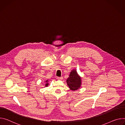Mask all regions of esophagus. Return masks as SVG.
Listing matches in <instances>:
<instances>
[{"mask_svg":"<svg viewBox=\"0 0 125 125\" xmlns=\"http://www.w3.org/2000/svg\"><path fill=\"white\" fill-rule=\"evenodd\" d=\"M56 78L57 79H58V80H62L63 79V77H56Z\"/></svg>","mask_w":125,"mask_h":125,"instance_id":"obj_1","label":"esophagus"}]
</instances>
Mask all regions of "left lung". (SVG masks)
<instances>
[{
    "label": "left lung",
    "mask_w": 125,
    "mask_h": 125,
    "mask_svg": "<svg viewBox=\"0 0 125 125\" xmlns=\"http://www.w3.org/2000/svg\"><path fill=\"white\" fill-rule=\"evenodd\" d=\"M67 83L69 88L73 91L77 90L80 87L81 78L78 76L76 70H73L71 71L69 77L67 79Z\"/></svg>",
    "instance_id": "left-lung-1"
}]
</instances>
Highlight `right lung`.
I'll return each mask as SVG.
<instances>
[{
    "mask_svg": "<svg viewBox=\"0 0 125 125\" xmlns=\"http://www.w3.org/2000/svg\"><path fill=\"white\" fill-rule=\"evenodd\" d=\"M47 81H48V80H47V81H46V82H47ZM48 84H47H47H46V86H47V85H48Z\"/></svg>",
    "mask_w": 125,
    "mask_h": 125,
    "instance_id": "obj_1",
    "label": "right lung"
}]
</instances>
